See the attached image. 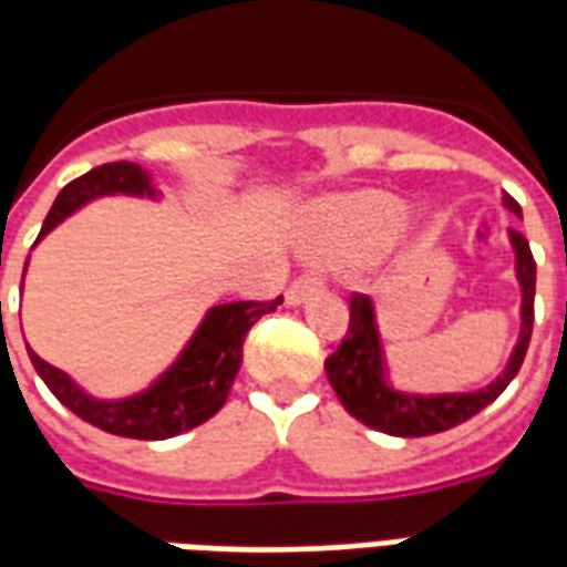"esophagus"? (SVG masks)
I'll list each match as a JSON object with an SVG mask.
<instances>
[{
  "label": "esophagus",
  "instance_id": "34e87169",
  "mask_svg": "<svg viewBox=\"0 0 567 567\" xmlns=\"http://www.w3.org/2000/svg\"><path fill=\"white\" fill-rule=\"evenodd\" d=\"M323 287V278H320V275H299V278L292 280V284H289V289H287V301L289 305H299V301H305L308 299V296H311L313 289H320Z\"/></svg>",
  "mask_w": 567,
  "mask_h": 567
}]
</instances>
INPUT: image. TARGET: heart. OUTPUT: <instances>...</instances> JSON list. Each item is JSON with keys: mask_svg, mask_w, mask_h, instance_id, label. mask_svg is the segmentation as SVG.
Listing matches in <instances>:
<instances>
[{"mask_svg": "<svg viewBox=\"0 0 567 567\" xmlns=\"http://www.w3.org/2000/svg\"><path fill=\"white\" fill-rule=\"evenodd\" d=\"M411 220L402 198L390 193H350L329 198L320 214L317 256L357 262L392 241Z\"/></svg>", "mask_w": 567, "mask_h": 567, "instance_id": "b5f03b06", "label": "heart"}]
</instances>
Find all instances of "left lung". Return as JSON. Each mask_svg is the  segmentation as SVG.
Masks as SVG:
<instances>
[{
  "instance_id": "obj_1",
  "label": "left lung",
  "mask_w": 567,
  "mask_h": 567,
  "mask_svg": "<svg viewBox=\"0 0 567 567\" xmlns=\"http://www.w3.org/2000/svg\"><path fill=\"white\" fill-rule=\"evenodd\" d=\"M504 205L519 214V205L511 196H504ZM511 244L516 254V278L523 287V329H519V341L511 353L507 369L489 386L477 392L414 395V392L392 390L386 383V369H383V347H380L374 305L369 296L353 292L344 341L332 357L326 359L329 383L338 392L347 414L357 416L359 423L371 425L378 432H386V435L423 437L465 423L507 390V383L516 378V371L526 359L532 323H535V256L528 250L526 238L516 229H511Z\"/></svg>"
}]
</instances>
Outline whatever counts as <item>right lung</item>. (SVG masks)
I'll list each match as a JSON object with an SVG mask.
<instances>
[{
    "instance_id": "add662e5",
    "label": "right lung",
    "mask_w": 567,
    "mask_h": 567,
    "mask_svg": "<svg viewBox=\"0 0 567 567\" xmlns=\"http://www.w3.org/2000/svg\"><path fill=\"white\" fill-rule=\"evenodd\" d=\"M156 196L151 175L142 172L135 163H105L86 172L72 184L60 189L53 202L51 214L44 217L41 235L51 233L56 223H63L72 210L86 205L90 198L99 196ZM284 296L271 301H229V305H214L208 317L202 320L196 334L189 338L184 353L177 357L172 369L153 383L151 390L117 399V402H102L86 395L65 371L53 369L39 353L29 350V359L39 371V378L48 383V390L60 402L96 425L102 432L120 437H138V441H163L181 432L196 429L205 420L220 411L229 390H233L235 374L241 369V347L250 326L278 308Z\"/></svg>"
}]
</instances>
